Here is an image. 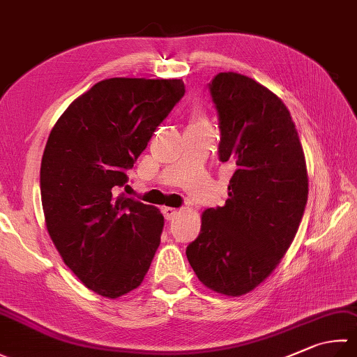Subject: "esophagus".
<instances>
[{"mask_svg":"<svg viewBox=\"0 0 357 357\" xmlns=\"http://www.w3.org/2000/svg\"><path fill=\"white\" fill-rule=\"evenodd\" d=\"M161 211H163V216H165V219H166V220H172L174 218L177 216V210H176V208L165 206L163 210H161Z\"/></svg>","mask_w":357,"mask_h":357,"instance_id":"34e87169","label":"esophagus"}]
</instances>
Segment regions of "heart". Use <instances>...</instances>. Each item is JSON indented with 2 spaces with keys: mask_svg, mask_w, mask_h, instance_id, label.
<instances>
[{
  "mask_svg": "<svg viewBox=\"0 0 357 357\" xmlns=\"http://www.w3.org/2000/svg\"><path fill=\"white\" fill-rule=\"evenodd\" d=\"M208 129V123L206 119L199 115V113H194L190 119V126H188V130H206Z\"/></svg>",
  "mask_w": 357,
  "mask_h": 357,
  "instance_id": "b5f03b06",
  "label": "heart"
}]
</instances>
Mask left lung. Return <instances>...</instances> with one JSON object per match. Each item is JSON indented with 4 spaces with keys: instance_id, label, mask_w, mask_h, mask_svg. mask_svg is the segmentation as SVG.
Here are the masks:
<instances>
[{
    "instance_id": "obj_1",
    "label": "left lung",
    "mask_w": 357,
    "mask_h": 357,
    "mask_svg": "<svg viewBox=\"0 0 357 357\" xmlns=\"http://www.w3.org/2000/svg\"><path fill=\"white\" fill-rule=\"evenodd\" d=\"M219 119V160L234 174L224 206L202 214L186 247L197 278L214 292L244 295L262 283L292 244L307 200L303 147L278 96L247 76L208 84Z\"/></svg>"
}]
</instances>
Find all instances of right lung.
Here are the masks:
<instances>
[{
    "mask_svg": "<svg viewBox=\"0 0 357 357\" xmlns=\"http://www.w3.org/2000/svg\"><path fill=\"white\" fill-rule=\"evenodd\" d=\"M183 95L181 79L100 80L50 133L40 167L46 228L65 264L102 297L137 289L160 245L161 213L119 190Z\"/></svg>",
    "mask_w": 357,
    "mask_h": 357,
    "instance_id": "1",
    "label": "right lung"
}]
</instances>
